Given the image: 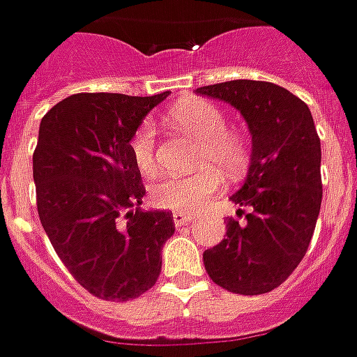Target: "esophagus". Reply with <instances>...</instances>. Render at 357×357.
Masks as SVG:
<instances>
[{
    "label": "esophagus",
    "instance_id": "1",
    "mask_svg": "<svg viewBox=\"0 0 357 357\" xmlns=\"http://www.w3.org/2000/svg\"><path fill=\"white\" fill-rule=\"evenodd\" d=\"M172 220H174V227H185L188 222H192V214L183 213V211H174L172 213Z\"/></svg>",
    "mask_w": 357,
    "mask_h": 357
}]
</instances>
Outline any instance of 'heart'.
<instances>
[{"mask_svg": "<svg viewBox=\"0 0 357 357\" xmlns=\"http://www.w3.org/2000/svg\"><path fill=\"white\" fill-rule=\"evenodd\" d=\"M169 121L172 127L200 141L197 167L215 169H202L185 178H160L151 188V199L162 208L192 213L220 188L222 178L219 170L227 176H238L244 172L250 160V149L238 132L227 129L225 113L206 99H186L172 107ZM155 129L143 123L130 139V155L143 172L153 171L155 167Z\"/></svg>", "mask_w": 357, "mask_h": 357, "instance_id": "heart-1", "label": "heart"}]
</instances>
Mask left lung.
Wrapping results in <instances>:
<instances>
[{"instance_id": "1", "label": "left lung", "mask_w": 357, "mask_h": 357, "mask_svg": "<svg viewBox=\"0 0 357 357\" xmlns=\"http://www.w3.org/2000/svg\"><path fill=\"white\" fill-rule=\"evenodd\" d=\"M232 105L252 137L248 172L230 200L244 222L228 218L227 234L202 260L228 292L266 294L308 250L322 204L320 139L308 105L280 85L236 79L197 89Z\"/></svg>"}]
</instances>
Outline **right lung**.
Returning a JSON list of instances; mask_svg holds the SVG:
<instances>
[{"label":"right lung","instance_id":"add662e5","mask_svg":"<svg viewBox=\"0 0 357 357\" xmlns=\"http://www.w3.org/2000/svg\"><path fill=\"white\" fill-rule=\"evenodd\" d=\"M169 93H79L39 125L33 181L41 227L75 280L103 300H130L155 286L169 211H141L144 188L130 139Z\"/></svg>","mask_w":357,"mask_h":357}]
</instances>
